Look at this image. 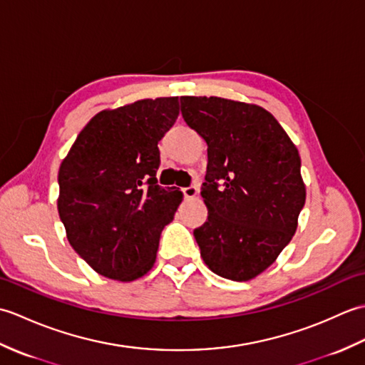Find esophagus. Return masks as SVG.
I'll use <instances>...</instances> for the list:
<instances>
[{
    "label": "esophagus",
    "instance_id": "1",
    "mask_svg": "<svg viewBox=\"0 0 365 365\" xmlns=\"http://www.w3.org/2000/svg\"><path fill=\"white\" fill-rule=\"evenodd\" d=\"M183 191V196L187 199H192L197 196V188L196 187H187V188H182Z\"/></svg>",
    "mask_w": 365,
    "mask_h": 365
}]
</instances>
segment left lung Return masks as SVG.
<instances>
[{"label":"left lung","instance_id":"obj_1","mask_svg":"<svg viewBox=\"0 0 365 365\" xmlns=\"http://www.w3.org/2000/svg\"><path fill=\"white\" fill-rule=\"evenodd\" d=\"M182 115L208 149L200 196L208 218L195 230L215 274L250 281L298 227L306 202L297 145L262 106L221 97H180Z\"/></svg>","mask_w":365,"mask_h":365}]
</instances>
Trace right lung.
Listing matches in <instances>:
<instances>
[{"mask_svg": "<svg viewBox=\"0 0 365 365\" xmlns=\"http://www.w3.org/2000/svg\"><path fill=\"white\" fill-rule=\"evenodd\" d=\"M178 110V97H160L100 111L61 163L59 218L98 274L130 282L153 267L161 230L183 197L157 185L158 141Z\"/></svg>", "mask_w": 365, "mask_h": 365, "instance_id": "obj_1", "label": "right lung"}]
</instances>
